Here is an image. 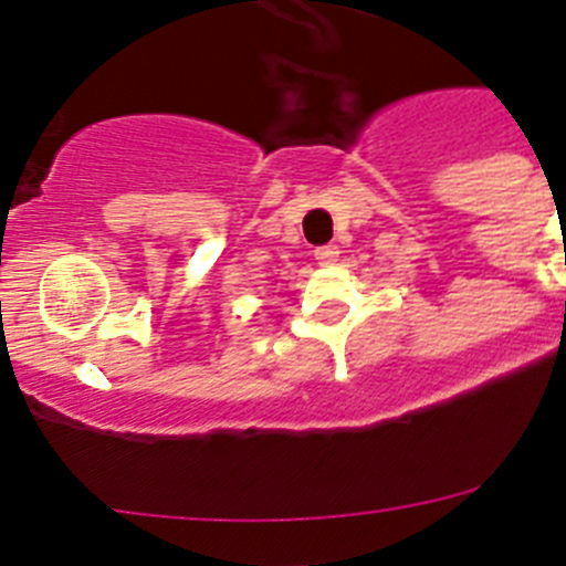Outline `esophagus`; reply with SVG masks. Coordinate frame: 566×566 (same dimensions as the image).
<instances>
[{"instance_id":"1","label":"esophagus","mask_w":566,"mask_h":566,"mask_svg":"<svg viewBox=\"0 0 566 566\" xmlns=\"http://www.w3.org/2000/svg\"><path fill=\"white\" fill-rule=\"evenodd\" d=\"M336 256H339V247H334V243L315 249V260L319 262V265H334Z\"/></svg>"}]
</instances>
